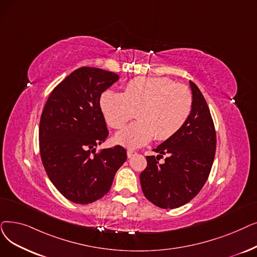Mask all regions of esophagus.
<instances>
[{
  "label": "esophagus",
  "mask_w": 257,
  "mask_h": 257,
  "mask_svg": "<svg viewBox=\"0 0 257 257\" xmlns=\"http://www.w3.org/2000/svg\"><path fill=\"white\" fill-rule=\"evenodd\" d=\"M136 154H137V152L132 151V150H128V151H127V156H128L129 159H130V158H132V156H135Z\"/></svg>",
  "instance_id": "obj_1"
}]
</instances>
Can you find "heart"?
Returning a JSON list of instances; mask_svg holds the SVG:
<instances>
[{"instance_id":"heart-1","label":"heart","mask_w":257,"mask_h":257,"mask_svg":"<svg viewBox=\"0 0 257 257\" xmlns=\"http://www.w3.org/2000/svg\"><path fill=\"white\" fill-rule=\"evenodd\" d=\"M107 124L119 129L135 116L138 120L116 133L115 141L128 148L147 144L154 136L165 141L180 131L192 111V95L185 86L167 77H136L124 92L106 91L99 99Z\"/></svg>"}]
</instances>
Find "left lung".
<instances>
[{"label":"left lung","instance_id":"obj_1","mask_svg":"<svg viewBox=\"0 0 257 257\" xmlns=\"http://www.w3.org/2000/svg\"><path fill=\"white\" fill-rule=\"evenodd\" d=\"M192 92V111L184 127L153 149L140 181L144 195L163 209L181 207L200 191L214 161L216 133L209 107L198 87L189 82ZM166 154L165 163L158 158Z\"/></svg>","mask_w":257,"mask_h":257}]
</instances>
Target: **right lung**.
<instances>
[{
	"label": "right lung",
	"instance_id": "right-lung-1",
	"mask_svg": "<svg viewBox=\"0 0 257 257\" xmlns=\"http://www.w3.org/2000/svg\"><path fill=\"white\" fill-rule=\"evenodd\" d=\"M118 79L111 71L81 67L53 89L41 115L44 168L54 187L75 204L103 197L127 159L118 145L94 154L109 135L99 98Z\"/></svg>",
	"mask_w": 257,
	"mask_h": 257
}]
</instances>
